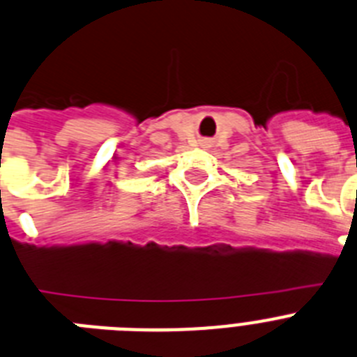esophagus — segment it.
Returning a JSON list of instances; mask_svg holds the SVG:
<instances>
[{
	"instance_id": "obj_1",
	"label": "esophagus",
	"mask_w": 357,
	"mask_h": 357,
	"mask_svg": "<svg viewBox=\"0 0 357 357\" xmlns=\"http://www.w3.org/2000/svg\"><path fill=\"white\" fill-rule=\"evenodd\" d=\"M202 146H208V142H202Z\"/></svg>"
}]
</instances>
